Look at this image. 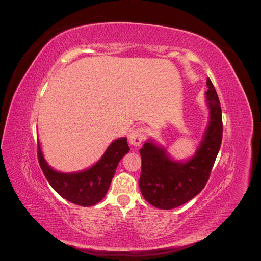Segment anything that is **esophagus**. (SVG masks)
<instances>
[{
	"instance_id": "1",
	"label": "esophagus",
	"mask_w": 261,
	"mask_h": 261,
	"mask_svg": "<svg viewBox=\"0 0 261 261\" xmlns=\"http://www.w3.org/2000/svg\"><path fill=\"white\" fill-rule=\"evenodd\" d=\"M145 135H146V130L143 127L133 129L128 135V143L134 147H137L143 143Z\"/></svg>"
}]
</instances>
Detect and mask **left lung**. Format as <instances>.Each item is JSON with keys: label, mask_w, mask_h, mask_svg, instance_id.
Instances as JSON below:
<instances>
[{"label": "left lung", "mask_w": 261, "mask_h": 261, "mask_svg": "<svg viewBox=\"0 0 261 261\" xmlns=\"http://www.w3.org/2000/svg\"><path fill=\"white\" fill-rule=\"evenodd\" d=\"M206 106L209 121L195 153L175 160L168 150L149 138L139 150L141 155L140 192L153 207L169 210L181 206L198 195L209 179L222 141V111L217 91L207 80Z\"/></svg>", "instance_id": "1"}]
</instances>
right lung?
Here are the masks:
<instances>
[{"mask_svg":"<svg viewBox=\"0 0 261 261\" xmlns=\"http://www.w3.org/2000/svg\"><path fill=\"white\" fill-rule=\"evenodd\" d=\"M129 151L127 138L113 140L100 159L88 169L76 172H61L46 162L40 141L38 140V158L45 178L63 198L83 207H90L105 198L117 164Z\"/></svg>","mask_w":261,"mask_h":261,"instance_id":"obj_1","label":"right lung"}]
</instances>
